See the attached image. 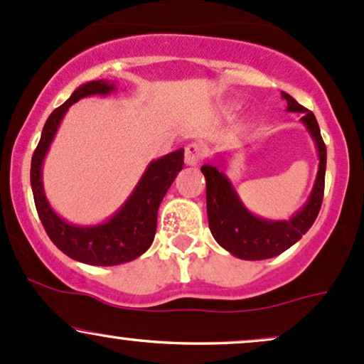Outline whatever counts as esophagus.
<instances>
[{
  "mask_svg": "<svg viewBox=\"0 0 364 364\" xmlns=\"http://www.w3.org/2000/svg\"><path fill=\"white\" fill-rule=\"evenodd\" d=\"M203 157V149L200 147L198 144H190L188 147L185 149V162L186 166H198V162L202 161Z\"/></svg>",
  "mask_w": 364,
  "mask_h": 364,
  "instance_id": "esophagus-1",
  "label": "esophagus"
}]
</instances>
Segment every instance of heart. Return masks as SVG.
<instances>
[{
    "label": "heart",
    "instance_id": "obj_1",
    "mask_svg": "<svg viewBox=\"0 0 364 364\" xmlns=\"http://www.w3.org/2000/svg\"><path fill=\"white\" fill-rule=\"evenodd\" d=\"M236 107H237V104H235V102L229 104V109H236Z\"/></svg>",
    "mask_w": 364,
    "mask_h": 364
}]
</instances>
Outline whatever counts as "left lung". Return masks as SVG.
Here are the masks:
<instances>
[{
  "mask_svg": "<svg viewBox=\"0 0 364 364\" xmlns=\"http://www.w3.org/2000/svg\"><path fill=\"white\" fill-rule=\"evenodd\" d=\"M287 102L286 111L301 112V123L315 141L318 154V171L310 196L296 214L289 219L272 220L255 215L245 207L235 185L225 174V157L217 156L202 166L207 183V215L214 240L241 260H265L286 252L298 243L303 235L315 223L323 200L325 168H327V149L321 140L315 114L298 104L289 94L282 92Z\"/></svg>",
  "mask_w": 364,
  "mask_h": 364,
  "instance_id": "obj_1",
  "label": "left lung"
}]
</instances>
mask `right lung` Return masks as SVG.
<instances>
[{
    "label": "right lung",
    "instance_id": "obj_1",
    "mask_svg": "<svg viewBox=\"0 0 364 364\" xmlns=\"http://www.w3.org/2000/svg\"><path fill=\"white\" fill-rule=\"evenodd\" d=\"M114 80H92L82 83L65 104L54 109L46 121L31 166V186L37 214L46 232L63 253L87 265L111 267L127 263L144 255L152 245L157 229V210L166 191L183 169L185 149H178L149 162L133 191L109 219L99 224H73L58 215L44 191L43 166L58 128L70 106L90 95L116 92Z\"/></svg>",
    "mask_w": 364,
    "mask_h": 364
}]
</instances>
